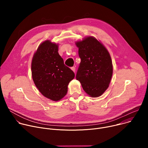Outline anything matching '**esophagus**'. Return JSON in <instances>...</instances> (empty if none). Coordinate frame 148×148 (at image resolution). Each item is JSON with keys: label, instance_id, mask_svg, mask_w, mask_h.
Returning <instances> with one entry per match:
<instances>
[{"label": "esophagus", "instance_id": "1", "mask_svg": "<svg viewBox=\"0 0 148 148\" xmlns=\"http://www.w3.org/2000/svg\"><path fill=\"white\" fill-rule=\"evenodd\" d=\"M71 69L75 73V67H71Z\"/></svg>", "mask_w": 148, "mask_h": 148}]
</instances>
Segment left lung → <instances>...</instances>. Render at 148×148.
I'll return each instance as SVG.
<instances>
[{
  "mask_svg": "<svg viewBox=\"0 0 148 148\" xmlns=\"http://www.w3.org/2000/svg\"><path fill=\"white\" fill-rule=\"evenodd\" d=\"M81 62L76 79L91 97L101 96L109 87L113 67L110 54L97 39L88 36L75 43Z\"/></svg>",
  "mask_w": 148,
  "mask_h": 148,
  "instance_id": "left-lung-1",
  "label": "left lung"
}]
</instances>
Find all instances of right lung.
I'll return each mask as SVG.
<instances>
[{"instance_id":"add662e5","label":"right lung","mask_w":148,"mask_h":148,"mask_svg":"<svg viewBox=\"0 0 148 148\" xmlns=\"http://www.w3.org/2000/svg\"><path fill=\"white\" fill-rule=\"evenodd\" d=\"M58 45L46 40L41 43L32 61V75L37 89L45 97L57 101L68 91L74 72L64 64L59 55Z\"/></svg>"}]
</instances>
